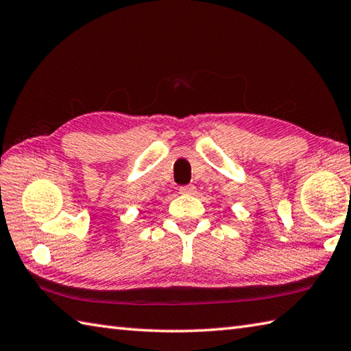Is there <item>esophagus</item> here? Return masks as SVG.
<instances>
[{"instance_id":"1","label":"esophagus","mask_w":351,"mask_h":351,"mask_svg":"<svg viewBox=\"0 0 351 351\" xmlns=\"http://www.w3.org/2000/svg\"><path fill=\"white\" fill-rule=\"evenodd\" d=\"M181 195H195L196 193V187L195 185H184V187L180 189Z\"/></svg>"}]
</instances>
